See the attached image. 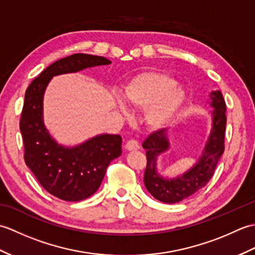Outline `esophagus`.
<instances>
[{
	"label": "esophagus",
	"mask_w": 255,
	"mask_h": 255,
	"mask_svg": "<svg viewBox=\"0 0 255 255\" xmlns=\"http://www.w3.org/2000/svg\"><path fill=\"white\" fill-rule=\"evenodd\" d=\"M125 148H126V150L128 151H136L140 148V145H139V142L136 141V140H129V141L126 143V145H125Z\"/></svg>",
	"instance_id": "1"
}]
</instances>
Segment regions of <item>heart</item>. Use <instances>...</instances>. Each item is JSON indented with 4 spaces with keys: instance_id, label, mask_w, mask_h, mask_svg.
Here are the masks:
<instances>
[{
    "instance_id": "heart-1",
    "label": "heart",
    "mask_w": 255,
    "mask_h": 255,
    "mask_svg": "<svg viewBox=\"0 0 255 255\" xmlns=\"http://www.w3.org/2000/svg\"><path fill=\"white\" fill-rule=\"evenodd\" d=\"M123 100L132 110H144V122L151 129L166 127L182 110L186 92L170 74L148 71L137 75L123 91ZM124 114H128L121 105Z\"/></svg>"
}]
</instances>
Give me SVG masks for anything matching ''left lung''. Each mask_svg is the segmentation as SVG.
Returning a JSON list of instances; mask_svg holds the SVG:
<instances>
[{
    "mask_svg": "<svg viewBox=\"0 0 255 255\" xmlns=\"http://www.w3.org/2000/svg\"><path fill=\"white\" fill-rule=\"evenodd\" d=\"M209 105L213 108L211 129L202 155L195 164L176 177H164L158 172V158L170 149L166 129L153 132L142 143L147 155L144 171V186L152 196L162 203L175 204L192 196L203 188L213 177L216 166L225 150L226 103L220 91H213L209 95Z\"/></svg>",
    "mask_w": 255,
    "mask_h": 255,
    "instance_id": "obj_1",
    "label": "left lung"
}]
</instances>
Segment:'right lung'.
Masks as SVG:
<instances>
[{"label": "right lung", "mask_w": 255, "mask_h": 255, "mask_svg": "<svg viewBox=\"0 0 255 255\" xmlns=\"http://www.w3.org/2000/svg\"><path fill=\"white\" fill-rule=\"evenodd\" d=\"M111 63L104 57L75 53L50 64L26 90L19 123L25 163L47 192L62 200L79 202L97 191L108 164L122 154V137L102 133L74 147L58 143L44 123L46 88L56 75Z\"/></svg>", "instance_id": "add662e5"}]
</instances>
